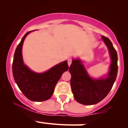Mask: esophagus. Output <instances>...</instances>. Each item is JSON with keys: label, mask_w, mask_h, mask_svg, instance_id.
<instances>
[{"label": "esophagus", "mask_w": 128, "mask_h": 128, "mask_svg": "<svg viewBox=\"0 0 128 128\" xmlns=\"http://www.w3.org/2000/svg\"><path fill=\"white\" fill-rule=\"evenodd\" d=\"M68 65L70 66V64H71V63H72V58H69V59L68 60Z\"/></svg>", "instance_id": "1"}]
</instances>
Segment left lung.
<instances>
[{
    "label": "left lung",
    "instance_id": "left-lung-1",
    "mask_svg": "<svg viewBox=\"0 0 128 128\" xmlns=\"http://www.w3.org/2000/svg\"><path fill=\"white\" fill-rule=\"evenodd\" d=\"M102 40L109 50L112 59L110 72L106 78L92 79L79 59L72 60L69 70L71 74L70 86L74 97L77 102L85 105L98 104L112 90L118 73V56L112 42L107 37Z\"/></svg>",
    "mask_w": 128,
    "mask_h": 128
}]
</instances>
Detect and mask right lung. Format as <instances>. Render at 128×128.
<instances>
[{
  "instance_id": "1",
  "label": "right lung",
  "mask_w": 128,
  "mask_h": 128,
  "mask_svg": "<svg viewBox=\"0 0 128 128\" xmlns=\"http://www.w3.org/2000/svg\"><path fill=\"white\" fill-rule=\"evenodd\" d=\"M30 32L24 34L15 50L12 64L13 76L18 88L27 98L33 102H42L51 98L56 84L62 74L68 70L69 66L66 60L41 74L32 71L26 66L23 61L22 50L24 40Z\"/></svg>"
}]
</instances>
